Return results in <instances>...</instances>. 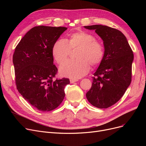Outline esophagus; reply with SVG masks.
I'll return each instance as SVG.
<instances>
[{
    "mask_svg": "<svg viewBox=\"0 0 146 146\" xmlns=\"http://www.w3.org/2000/svg\"><path fill=\"white\" fill-rule=\"evenodd\" d=\"M78 80H77V79H70V83H74V82H77Z\"/></svg>",
    "mask_w": 146,
    "mask_h": 146,
    "instance_id": "34e87169",
    "label": "esophagus"
}]
</instances>
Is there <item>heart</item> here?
<instances>
[{
    "label": "heart",
    "instance_id": "b5f03b06",
    "mask_svg": "<svg viewBox=\"0 0 146 146\" xmlns=\"http://www.w3.org/2000/svg\"><path fill=\"white\" fill-rule=\"evenodd\" d=\"M75 49H79L75 56L77 60L68 61L60 67V73L63 76L80 78L89 72L90 65L97 66L104 56L102 43L92 34L82 31L72 34L67 41H57L52 47V56L56 62L61 64L67 60L71 50Z\"/></svg>",
    "mask_w": 146,
    "mask_h": 146
}]
</instances>
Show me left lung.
<instances>
[{
    "label": "left lung",
    "mask_w": 146,
    "mask_h": 146,
    "mask_svg": "<svg viewBox=\"0 0 146 146\" xmlns=\"http://www.w3.org/2000/svg\"><path fill=\"white\" fill-rule=\"evenodd\" d=\"M84 27L95 30L105 48L104 58L94 74L92 85L86 96L96 108H108L119 100L131 83L133 52L120 31L102 25Z\"/></svg>",
    "instance_id": "obj_1"
}]
</instances>
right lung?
I'll use <instances>...</instances> for the list:
<instances>
[{
  "label": "right lung",
  "instance_id": "1",
  "mask_svg": "<svg viewBox=\"0 0 146 146\" xmlns=\"http://www.w3.org/2000/svg\"><path fill=\"white\" fill-rule=\"evenodd\" d=\"M67 28L37 26L31 29L15 48L13 63L17 88L38 110H54L63 102L69 79L54 80L58 69L53 64L52 47Z\"/></svg>",
  "mask_w": 146,
  "mask_h": 146
}]
</instances>
